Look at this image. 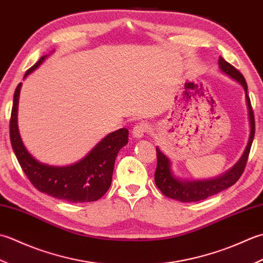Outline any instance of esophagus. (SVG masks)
I'll list each match as a JSON object with an SVG mask.
<instances>
[{
    "instance_id": "34e87169",
    "label": "esophagus",
    "mask_w": 263,
    "mask_h": 263,
    "mask_svg": "<svg viewBox=\"0 0 263 263\" xmlns=\"http://www.w3.org/2000/svg\"><path fill=\"white\" fill-rule=\"evenodd\" d=\"M147 132H148V125L145 124V122H138L133 129V137L139 139L145 135Z\"/></svg>"
}]
</instances>
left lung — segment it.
Segmentation results:
<instances>
[{
	"instance_id": "obj_1",
	"label": "left lung",
	"mask_w": 263,
	"mask_h": 263,
	"mask_svg": "<svg viewBox=\"0 0 263 263\" xmlns=\"http://www.w3.org/2000/svg\"><path fill=\"white\" fill-rule=\"evenodd\" d=\"M219 69L228 77L236 80L240 86L244 88L245 92V100L246 105H248V115H249V122H250V136L246 147L239 158L238 161L235 163L232 168L227 170L226 173L221 174L220 176L214 177V178L209 179H183L176 176L173 171V163L171 160L165 155L161 149L157 146V158L158 164L157 170H155L154 178L155 184L158 189L161 191L163 194L170 197V199L180 201V202H197L208 199L209 196L216 195L218 193L222 192L228 187L233 186L242 176L245 169L246 161H248L249 153L251 149L252 142L254 138L255 132V124H254V116L252 111L251 101L248 95V85H246L245 78L236 68H234L232 64H229L226 60L220 57L218 60Z\"/></svg>"
}]
</instances>
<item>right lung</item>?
Returning <instances> with one entry per match:
<instances>
[{"label": "right lung", "instance_id": "right-lung-1", "mask_svg": "<svg viewBox=\"0 0 263 263\" xmlns=\"http://www.w3.org/2000/svg\"><path fill=\"white\" fill-rule=\"evenodd\" d=\"M49 55H43L25 77L36 70ZM21 85L13 95L10 120V139L18 162L30 183L47 195L71 203L98 201L109 190L115 161L120 149L128 143V129L120 128L108 134L79 161L69 165H51L40 162L31 155L21 139L18 127V104Z\"/></svg>", "mask_w": 263, "mask_h": 263}]
</instances>
